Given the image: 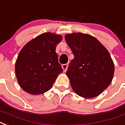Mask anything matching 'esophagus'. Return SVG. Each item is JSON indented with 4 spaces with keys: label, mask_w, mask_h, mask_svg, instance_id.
Returning <instances> with one entry per match:
<instances>
[{
    "label": "esophagus",
    "mask_w": 125,
    "mask_h": 125,
    "mask_svg": "<svg viewBox=\"0 0 125 125\" xmlns=\"http://www.w3.org/2000/svg\"><path fill=\"white\" fill-rule=\"evenodd\" d=\"M67 66H68V65H67V64H63L62 66L63 68V72H65L66 71H67Z\"/></svg>",
    "instance_id": "34e87169"
}]
</instances>
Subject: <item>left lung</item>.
<instances>
[{"label":"left lung","instance_id":"left-lung-1","mask_svg":"<svg viewBox=\"0 0 125 125\" xmlns=\"http://www.w3.org/2000/svg\"><path fill=\"white\" fill-rule=\"evenodd\" d=\"M65 39L74 55L66 72L73 90L84 98L100 95L109 85L114 74L109 52L89 34H67Z\"/></svg>","mask_w":125,"mask_h":125}]
</instances>
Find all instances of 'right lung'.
<instances>
[{
  "instance_id": "obj_1",
  "label": "right lung",
  "mask_w": 125,
  "mask_h": 125,
  "mask_svg": "<svg viewBox=\"0 0 125 125\" xmlns=\"http://www.w3.org/2000/svg\"><path fill=\"white\" fill-rule=\"evenodd\" d=\"M61 35L47 32L30 41L21 50L15 63V73L20 86L32 95L50 90L63 72L55 52Z\"/></svg>"
}]
</instances>
